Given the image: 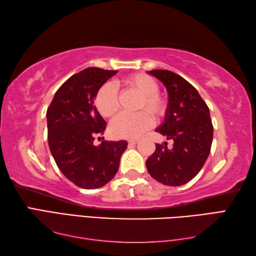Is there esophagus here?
Returning a JSON list of instances; mask_svg holds the SVG:
<instances>
[{
  "label": "esophagus",
  "mask_w": 256,
  "mask_h": 256,
  "mask_svg": "<svg viewBox=\"0 0 256 256\" xmlns=\"http://www.w3.org/2000/svg\"><path fill=\"white\" fill-rule=\"evenodd\" d=\"M138 143V140H130L128 144L130 145H136Z\"/></svg>",
  "instance_id": "34e87169"
}]
</instances>
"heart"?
<instances>
[{"label":"heart","instance_id":"heart-1","mask_svg":"<svg viewBox=\"0 0 256 256\" xmlns=\"http://www.w3.org/2000/svg\"><path fill=\"white\" fill-rule=\"evenodd\" d=\"M128 88L138 92L140 99L135 114H123L116 118L110 125V133L116 138H136L152 126L153 118H160L165 114L166 100L158 94L160 84L145 74H135L124 79ZM94 104L98 111L104 118H114L120 110L118 94L112 84H104L96 91ZM146 112H145L144 111Z\"/></svg>","mask_w":256,"mask_h":256}]
</instances>
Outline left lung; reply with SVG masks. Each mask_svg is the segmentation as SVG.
Segmentation results:
<instances>
[{"instance_id": "8db88e82", "label": "left lung", "mask_w": 256, "mask_h": 256, "mask_svg": "<svg viewBox=\"0 0 256 256\" xmlns=\"http://www.w3.org/2000/svg\"><path fill=\"white\" fill-rule=\"evenodd\" d=\"M168 92L164 123L156 132L172 140V148L156 144L146 160L150 175L166 186H182L197 175L208 158L214 126L208 106L194 86L170 70H150Z\"/></svg>"}]
</instances>
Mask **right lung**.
I'll return each mask as SVG.
<instances>
[{"instance_id":"obj_1","label":"right lung","mask_w":256,"mask_h":256,"mask_svg":"<svg viewBox=\"0 0 256 256\" xmlns=\"http://www.w3.org/2000/svg\"><path fill=\"white\" fill-rule=\"evenodd\" d=\"M116 70L86 68L72 76L57 90L47 108L48 145L56 164L76 186L96 189L116 176L126 140H102L94 145V138L103 134L106 121L94 106V96Z\"/></svg>"}]
</instances>
